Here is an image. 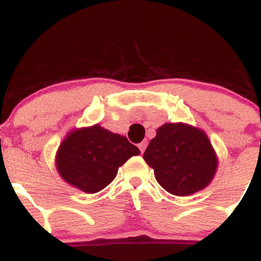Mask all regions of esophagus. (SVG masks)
Instances as JSON below:
<instances>
[{
    "mask_svg": "<svg viewBox=\"0 0 261 261\" xmlns=\"http://www.w3.org/2000/svg\"><path fill=\"white\" fill-rule=\"evenodd\" d=\"M146 145H148V143H146V141H141V143L139 144V149H140L141 154H143L144 151H145V149H146Z\"/></svg>",
    "mask_w": 261,
    "mask_h": 261,
    "instance_id": "1",
    "label": "esophagus"
}]
</instances>
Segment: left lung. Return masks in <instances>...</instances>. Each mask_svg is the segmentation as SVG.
Here are the masks:
<instances>
[{"instance_id": "obj_1", "label": "left lung", "mask_w": 261, "mask_h": 261, "mask_svg": "<svg viewBox=\"0 0 261 261\" xmlns=\"http://www.w3.org/2000/svg\"><path fill=\"white\" fill-rule=\"evenodd\" d=\"M143 158L154 169L158 184L176 196H189L205 189L218 168L208 135L184 122H168L156 128Z\"/></svg>"}]
</instances>
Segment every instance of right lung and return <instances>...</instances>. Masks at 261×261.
Segmentation results:
<instances>
[{"label":"right lung","instance_id":"add662e5","mask_svg":"<svg viewBox=\"0 0 261 261\" xmlns=\"http://www.w3.org/2000/svg\"><path fill=\"white\" fill-rule=\"evenodd\" d=\"M140 150L125 136L100 125L70 131L56 153L63 181L87 194L100 191L115 179L118 168Z\"/></svg>","mask_w":261,"mask_h":261}]
</instances>
